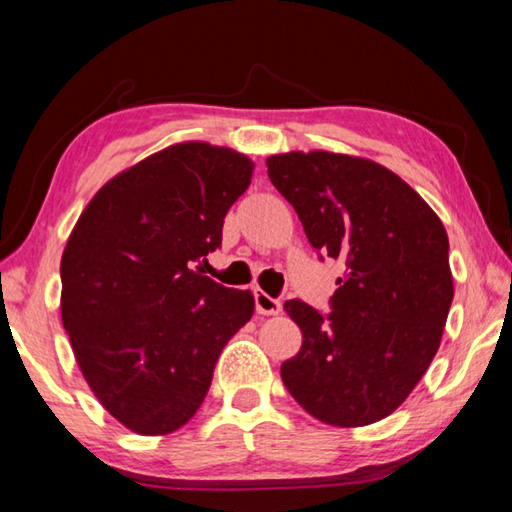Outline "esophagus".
<instances>
[{"label":"esophagus","instance_id":"34e87169","mask_svg":"<svg viewBox=\"0 0 512 512\" xmlns=\"http://www.w3.org/2000/svg\"><path fill=\"white\" fill-rule=\"evenodd\" d=\"M255 307H257V314H264V316H275L282 311V300L280 298H271L266 291H255Z\"/></svg>","mask_w":512,"mask_h":512}]
</instances>
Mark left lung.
Wrapping results in <instances>:
<instances>
[{"mask_svg":"<svg viewBox=\"0 0 512 512\" xmlns=\"http://www.w3.org/2000/svg\"><path fill=\"white\" fill-rule=\"evenodd\" d=\"M320 259L345 262L329 314L302 300L284 309L302 348L282 381L302 409L334 427L391 415L436 357L454 298L449 239L436 212L393 171L311 151L266 160Z\"/></svg>","mask_w":512,"mask_h":512,"instance_id":"8db88e82","label":"left lung"}]
</instances>
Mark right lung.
<instances>
[{
    "mask_svg": "<svg viewBox=\"0 0 512 512\" xmlns=\"http://www.w3.org/2000/svg\"><path fill=\"white\" fill-rule=\"evenodd\" d=\"M253 162L203 142L169 146L103 185L60 259V314L85 381L112 418L162 436L194 418L214 366L255 309L201 275Z\"/></svg>",
    "mask_w": 512,
    "mask_h": 512,
    "instance_id": "obj_1",
    "label": "right lung"
}]
</instances>
